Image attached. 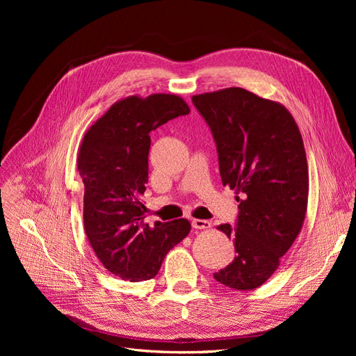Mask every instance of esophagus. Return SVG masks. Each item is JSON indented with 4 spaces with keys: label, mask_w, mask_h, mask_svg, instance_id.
<instances>
[{
    "label": "esophagus",
    "mask_w": 356,
    "mask_h": 356,
    "mask_svg": "<svg viewBox=\"0 0 356 356\" xmlns=\"http://www.w3.org/2000/svg\"><path fill=\"white\" fill-rule=\"evenodd\" d=\"M191 224L196 230H208V229H211V225H212L208 220H196V218L191 221Z\"/></svg>",
    "instance_id": "1"
}]
</instances>
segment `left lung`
Listing matches in <instances>:
<instances>
[{
  "instance_id": "8db88e82",
  "label": "left lung",
  "mask_w": 356,
  "mask_h": 356,
  "mask_svg": "<svg viewBox=\"0 0 356 356\" xmlns=\"http://www.w3.org/2000/svg\"><path fill=\"white\" fill-rule=\"evenodd\" d=\"M218 152L222 186L239 195L236 227L218 225L234 260L213 277L225 286H261L303 227L309 169L300 129L282 104L242 88L193 96Z\"/></svg>"
}]
</instances>
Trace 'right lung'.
<instances>
[{
  "label": "right lung",
  "mask_w": 356,
  "mask_h": 356,
  "mask_svg": "<svg viewBox=\"0 0 356 356\" xmlns=\"http://www.w3.org/2000/svg\"><path fill=\"white\" fill-rule=\"evenodd\" d=\"M190 106L178 95L117 101L84 134L77 165L84 182V230L106 270L139 282L154 277L166 254L187 238L186 218L144 222L149 132Z\"/></svg>",
  "instance_id": "obj_1"
}]
</instances>
